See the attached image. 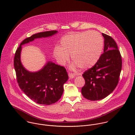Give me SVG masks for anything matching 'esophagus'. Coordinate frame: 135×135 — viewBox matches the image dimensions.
I'll list each match as a JSON object with an SVG mask.
<instances>
[{
    "label": "esophagus",
    "instance_id": "1",
    "mask_svg": "<svg viewBox=\"0 0 135 135\" xmlns=\"http://www.w3.org/2000/svg\"><path fill=\"white\" fill-rule=\"evenodd\" d=\"M69 76L70 78H73L74 77L76 76V74L75 73H69Z\"/></svg>",
    "mask_w": 135,
    "mask_h": 135
}]
</instances>
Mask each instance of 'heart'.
<instances>
[{"label": "heart", "mask_w": 135, "mask_h": 135, "mask_svg": "<svg viewBox=\"0 0 135 135\" xmlns=\"http://www.w3.org/2000/svg\"><path fill=\"white\" fill-rule=\"evenodd\" d=\"M103 48V38L96 31L75 33L64 36L60 47H55L54 55L60 64L63 65L69 55L75 64L81 70L94 66L100 57Z\"/></svg>", "instance_id": "heart-1"}]
</instances>
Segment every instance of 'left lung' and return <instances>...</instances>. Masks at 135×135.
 <instances>
[{"label":"left lung","mask_w":135,"mask_h":135,"mask_svg":"<svg viewBox=\"0 0 135 135\" xmlns=\"http://www.w3.org/2000/svg\"><path fill=\"white\" fill-rule=\"evenodd\" d=\"M104 37V51L96 64L83 74L85 84L82 95L88 100L96 101L109 95L117 86L120 76L122 60L115 40L102 33Z\"/></svg>","instance_id":"8db88e82"}]
</instances>
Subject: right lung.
<instances>
[{"instance_id":"right-lung-1","label":"right lung","mask_w":135,"mask_h":135,"mask_svg":"<svg viewBox=\"0 0 135 135\" xmlns=\"http://www.w3.org/2000/svg\"><path fill=\"white\" fill-rule=\"evenodd\" d=\"M57 33V31L40 32L25 39L17 49L14 57V67L20 88L27 96L40 104L50 105L60 99L63 93V85L69 78L68 73L64 67L50 61L38 72L27 71L20 60L21 46L34 39L49 37Z\"/></svg>"}]
</instances>
